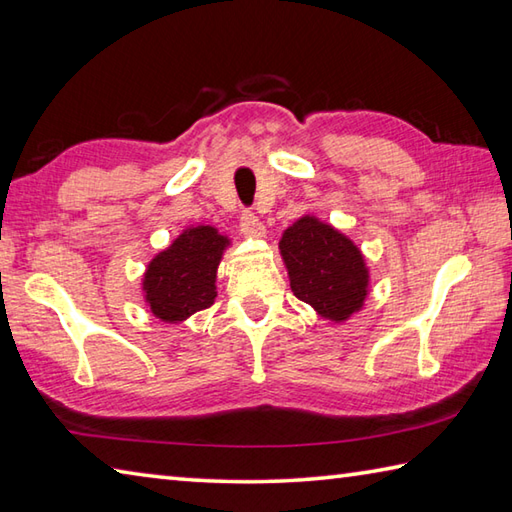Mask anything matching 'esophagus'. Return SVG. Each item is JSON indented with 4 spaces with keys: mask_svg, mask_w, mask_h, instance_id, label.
Instances as JSON below:
<instances>
[{
    "mask_svg": "<svg viewBox=\"0 0 512 512\" xmlns=\"http://www.w3.org/2000/svg\"><path fill=\"white\" fill-rule=\"evenodd\" d=\"M241 232L245 236H263L265 234V225L260 223V218L254 212H243L241 214Z\"/></svg>",
    "mask_w": 512,
    "mask_h": 512,
    "instance_id": "1",
    "label": "esophagus"
}]
</instances>
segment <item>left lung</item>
Wrapping results in <instances>:
<instances>
[{"label": "left lung", "instance_id": "obj_1", "mask_svg": "<svg viewBox=\"0 0 512 512\" xmlns=\"http://www.w3.org/2000/svg\"><path fill=\"white\" fill-rule=\"evenodd\" d=\"M294 296L331 320L349 318L367 296V269L349 238L305 216L280 241Z\"/></svg>", "mask_w": 512, "mask_h": 512}]
</instances>
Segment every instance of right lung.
<instances>
[{"mask_svg": "<svg viewBox=\"0 0 512 512\" xmlns=\"http://www.w3.org/2000/svg\"><path fill=\"white\" fill-rule=\"evenodd\" d=\"M227 238L214 227H192L170 249L156 256L145 271V300L156 318L181 322L214 305L216 267Z\"/></svg>", "mask_w": 512, "mask_h": 512, "instance_id": "1", "label": "right lung"}]
</instances>
